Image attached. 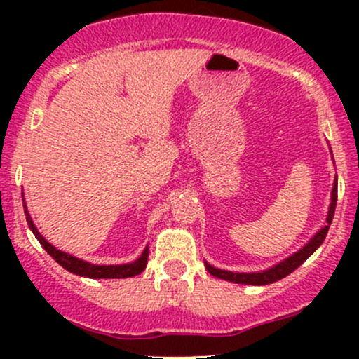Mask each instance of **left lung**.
<instances>
[{"mask_svg": "<svg viewBox=\"0 0 359 359\" xmlns=\"http://www.w3.org/2000/svg\"><path fill=\"white\" fill-rule=\"evenodd\" d=\"M332 154V151H331ZM336 201H337V175L334 179V184H332V191H331V204H329V211H327V217H325V224L323 228L317 231L314 236L309 240L302 248L292 253L290 257H287L282 262H278L277 265L270 266V269L262 270V271H250V273H240V271H228V270H221L216 269V266L209 265L208 262H204L205 270L212 275V277L228 280V282L233 283H245V285H269V283L277 282V280L285 278L287 275H290L292 271L297 270L300 265H302L306 259L311 257L314 251L323 245V241L325 240V234L329 231V226L332 222V216H334L336 211Z\"/></svg>", "mask_w": 359, "mask_h": 359, "instance_id": "8db88e82", "label": "left lung"}]
</instances>
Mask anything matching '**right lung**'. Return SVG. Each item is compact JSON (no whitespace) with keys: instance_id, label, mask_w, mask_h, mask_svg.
<instances>
[{"instance_id":"add662e5","label":"right lung","mask_w":359,"mask_h":359,"mask_svg":"<svg viewBox=\"0 0 359 359\" xmlns=\"http://www.w3.org/2000/svg\"><path fill=\"white\" fill-rule=\"evenodd\" d=\"M23 209H25V216H27L28 228H30L32 233L35 234V238L40 241V245L43 246V250L47 251V253L50 255V257L55 259L60 266H64V269L71 271V273L79 275V277H88V278H128V277H135V275L142 273V271L145 270L147 262H148V246L143 250V253L131 263H123V265H94V263L84 262V259L72 257V255L57 250L55 246L50 245V243L45 240L42 234L39 233V229H36L34 221H32V216L28 214L25 199H23Z\"/></svg>"}]
</instances>
